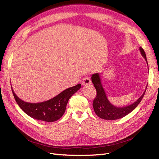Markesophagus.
<instances>
[{
    "label": "esophagus",
    "instance_id": "34e87169",
    "mask_svg": "<svg viewBox=\"0 0 159 159\" xmlns=\"http://www.w3.org/2000/svg\"><path fill=\"white\" fill-rule=\"evenodd\" d=\"M82 85H88L91 84V80L89 77H85L82 80Z\"/></svg>",
    "mask_w": 159,
    "mask_h": 159
}]
</instances>
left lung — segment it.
<instances>
[{"label": "left lung", "instance_id": "8db88e82", "mask_svg": "<svg viewBox=\"0 0 159 159\" xmlns=\"http://www.w3.org/2000/svg\"><path fill=\"white\" fill-rule=\"evenodd\" d=\"M139 50H140L141 55L144 57V58H145L147 63L145 51H144L141 47L139 48ZM91 81H92L93 86L96 91H97V95H96L93 102L94 111L99 117L105 120H116L126 116L127 115L131 113L133 110L135 109L137 105L140 103L146 91V90H145L141 97L133 103L127 105L125 107H119L114 106L113 105L109 102V101L107 98L106 93H105V91L103 88L99 73H96L92 75V76H91Z\"/></svg>", "mask_w": 159, "mask_h": 159}]
</instances>
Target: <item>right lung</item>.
Instances as JSON below:
<instances>
[{
	"instance_id": "right-lung-1",
	"label": "right lung",
	"mask_w": 159,
	"mask_h": 159,
	"mask_svg": "<svg viewBox=\"0 0 159 159\" xmlns=\"http://www.w3.org/2000/svg\"><path fill=\"white\" fill-rule=\"evenodd\" d=\"M81 88V84L69 88L46 102L40 103L25 102L12 91L16 103L22 111L33 119L46 122H54L64 114L69 99Z\"/></svg>"
}]
</instances>
